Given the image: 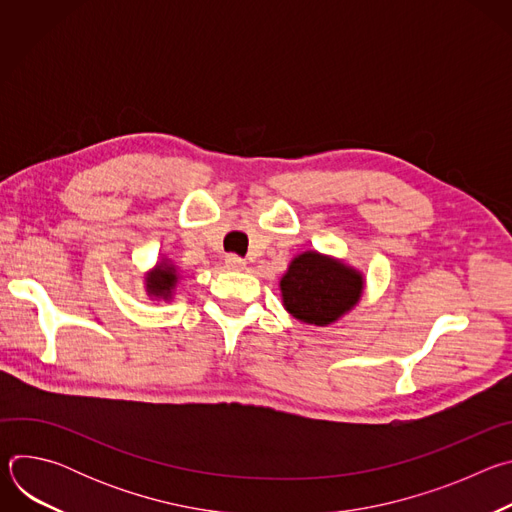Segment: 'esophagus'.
Masks as SVG:
<instances>
[{
    "mask_svg": "<svg viewBox=\"0 0 512 512\" xmlns=\"http://www.w3.org/2000/svg\"><path fill=\"white\" fill-rule=\"evenodd\" d=\"M225 265H227V269H231V271H241V269H245V259H241V257H237V255H229V257L225 259Z\"/></svg>",
    "mask_w": 512,
    "mask_h": 512,
    "instance_id": "esophagus-1",
    "label": "esophagus"
}]
</instances>
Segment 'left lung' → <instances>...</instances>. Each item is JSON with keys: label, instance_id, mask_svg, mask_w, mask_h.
<instances>
[{"label": "left lung", "instance_id": "obj_1", "mask_svg": "<svg viewBox=\"0 0 512 512\" xmlns=\"http://www.w3.org/2000/svg\"><path fill=\"white\" fill-rule=\"evenodd\" d=\"M364 285L360 269L316 249L294 255L279 279L285 312L322 328L336 324L360 304Z\"/></svg>", "mask_w": 512, "mask_h": 512}]
</instances>
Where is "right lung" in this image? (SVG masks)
<instances>
[{
    "label": "right lung",
    "mask_w": 512,
    "mask_h": 512,
    "mask_svg": "<svg viewBox=\"0 0 512 512\" xmlns=\"http://www.w3.org/2000/svg\"><path fill=\"white\" fill-rule=\"evenodd\" d=\"M180 279V267L172 259L162 257L150 271L143 273V289L154 302H172Z\"/></svg>",
    "instance_id": "obj_1"
}]
</instances>
